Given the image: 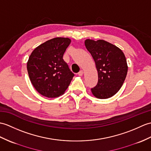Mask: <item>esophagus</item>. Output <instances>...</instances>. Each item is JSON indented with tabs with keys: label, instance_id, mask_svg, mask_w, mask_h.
Masks as SVG:
<instances>
[{
	"label": "esophagus",
	"instance_id": "34e87169",
	"mask_svg": "<svg viewBox=\"0 0 151 151\" xmlns=\"http://www.w3.org/2000/svg\"><path fill=\"white\" fill-rule=\"evenodd\" d=\"M83 72L82 70H81V71H80L78 73V75L80 76H82L83 75Z\"/></svg>",
	"mask_w": 151,
	"mask_h": 151
}]
</instances>
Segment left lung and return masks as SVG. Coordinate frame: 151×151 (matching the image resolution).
<instances>
[{
	"label": "left lung",
	"mask_w": 151,
	"mask_h": 151,
	"mask_svg": "<svg viewBox=\"0 0 151 151\" xmlns=\"http://www.w3.org/2000/svg\"><path fill=\"white\" fill-rule=\"evenodd\" d=\"M84 43L95 62L99 76L92 94L99 99L111 98L120 89L127 76L125 55L120 48L104 40L86 39Z\"/></svg>",
	"instance_id": "obj_1"
}]
</instances>
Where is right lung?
Wrapping results in <instances>:
<instances>
[{
    "mask_svg": "<svg viewBox=\"0 0 151 151\" xmlns=\"http://www.w3.org/2000/svg\"><path fill=\"white\" fill-rule=\"evenodd\" d=\"M69 38L57 37L37 47L27 62L31 82L37 91L47 98L62 95L69 87L74 74L63 59L71 44Z\"/></svg>",
    "mask_w": 151,
    "mask_h": 151,
    "instance_id": "1",
    "label": "right lung"
}]
</instances>
